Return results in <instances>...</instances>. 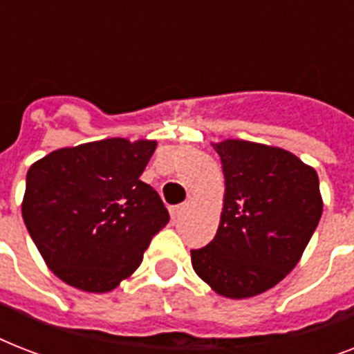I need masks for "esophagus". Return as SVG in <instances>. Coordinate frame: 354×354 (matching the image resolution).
Segmentation results:
<instances>
[{
	"mask_svg": "<svg viewBox=\"0 0 354 354\" xmlns=\"http://www.w3.org/2000/svg\"><path fill=\"white\" fill-rule=\"evenodd\" d=\"M185 209H187V204L174 205V207H171V218H172V221H176V218H180V215H182V213Z\"/></svg>",
	"mask_w": 354,
	"mask_h": 354,
	"instance_id": "34e87169",
	"label": "esophagus"
}]
</instances>
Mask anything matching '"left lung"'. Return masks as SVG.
Masks as SVG:
<instances>
[{
	"instance_id": "obj_1",
	"label": "left lung",
	"mask_w": 354,
	"mask_h": 354,
	"mask_svg": "<svg viewBox=\"0 0 354 354\" xmlns=\"http://www.w3.org/2000/svg\"><path fill=\"white\" fill-rule=\"evenodd\" d=\"M211 145L221 156L224 204L215 239L191 250V263L221 296H259L290 274L318 226V172L279 147L244 139Z\"/></svg>"
}]
</instances>
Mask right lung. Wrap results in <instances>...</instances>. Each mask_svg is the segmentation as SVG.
I'll use <instances>...</instances> for the list:
<instances>
[{
  "label": "right lung",
  "instance_id": "right-lung-1",
  "mask_svg": "<svg viewBox=\"0 0 354 354\" xmlns=\"http://www.w3.org/2000/svg\"><path fill=\"white\" fill-rule=\"evenodd\" d=\"M156 141L110 138L53 150L27 171L21 216L47 268L84 292L113 290L169 222L139 180Z\"/></svg>",
  "mask_w": 354,
  "mask_h": 354
}]
</instances>
